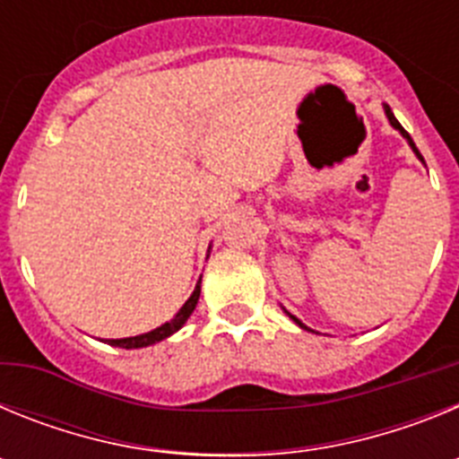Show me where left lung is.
Listing matches in <instances>:
<instances>
[{
  "instance_id": "8db88e82",
  "label": "left lung",
  "mask_w": 459,
  "mask_h": 459,
  "mask_svg": "<svg viewBox=\"0 0 459 459\" xmlns=\"http://www.w3.org/2000/svg\"><path fill=\"white\" fill-rule=\"evenodd\" d=\"M386 117H388V121H391V126H393V128H397V131H400V133H403L404 137H407V142H409V144H411V149H413V152H416V156H419L420 160H423V156H420V152H419V149H416V144H413V140H411V137H409V133L404 131L403 126H400V121H397L395 117H393V112H391V108H388V105H386ZM290 317H291V315H290ZM291 319H294V322L299 324V326H303V324L299 322V319H296V317H291ZM303 328H306V326H303Z\"/></svg>"
}]
</instances>
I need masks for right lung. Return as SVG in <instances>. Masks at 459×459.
<instances>
[{
	"label": "right lung",
	"mask_w": 459,
	"mask_h": 459,
	"mask_svg": "<svg viewBox=\"0 0 459 459\" xmlns=\"http://www.w3.org/2000/svg\"><path fill=\"white\" fill-rule=\"evenodd\" d=\"M200 282L202 278L197 280V287H195V291L190 294L188 301L184 303V307H181L177 315H174V319H169V322H165L163 326L153 328V331H149V333H142V335H135V338H124V340H108L112 347H124V350H137V347H149V344L153 342H160V340H165L168 335H172L174 331H179L181 326L186 324V319L193 315L195 306H197V299H200Z\"/></svg>",
	"instance_id": "right-lung-1"
}]
</instances>
